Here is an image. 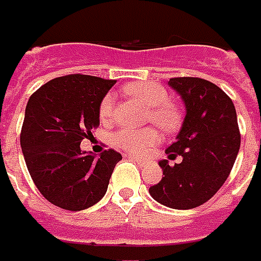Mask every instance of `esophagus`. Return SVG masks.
I'll list each match as a JSON object with an SVG mask.
<instances>
[{"label": "esophagus", "mask_w": 261, "mask_h": 261, "mask_svg": "<svg viewBox=\"0 0 261 261\" xmlns=\"http://www.w3.org/2000/svg\"><path fill=\"white\" fill-rule=\"evenodd\" d=\"M131 160H134L137 164H140V166H145L147 164V161L143 160V159H140V157H137V155H130Z\"/></svg>", "instance_id": "esophagus-1"}]
</instances>
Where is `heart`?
<instances>
[{"mask_svg":"<svg viewBox=\"0 0 261 261\" xmlns=\"http://www.w3.org/2000/svg\"><path fill=\"white\" fill-rule=\"evenodd\" d=\"M124 93L148 108L147 121H151L164 131H173L181 121L180 110L168 101L164 87L150 81H136L124 86ZM114 113V98L111 94L102 97L98 104V117L102 123H110ZM160 141L159 131L153 127L141 130H120L113 136V143L133 154H145Z\"/></svg>","mask_w":261,"mask_h":261,"instance_id":"obj_1","label":"heart"}]
</instances>
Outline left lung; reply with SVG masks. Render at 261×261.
<instances>
[{
	"mask_svg": "<svg viewBox=\"0 0 261 261\" xmlns=\"http://www.w3.org/2000/svg\"><path fill=\"white\" fill-rule=\"evenodd\" d=\"M168 86L181 95L186 117L166 153L170 160H182L159 163L164 177L150 194L167 207L189 210L208 201L227 180L240 150V131L234 104L220 87L198 77L170 79Z\"/></svg>",
	"mask_w": 261,
	"mask_h": 261,
	"instance_id": "1",
	"label": "left lung"
}]
</instances>
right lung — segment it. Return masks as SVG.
I'll return each instance as SVG.
<instances>
[{
  "instance_id": "obj_1",
  "label": "right lung",
  "mask_w": 261,
  "mask_h": 261,
  "mask_svg": "<svg viewBox=\"0 0 261 261\" xmlns=\"http://www.w3.org/2000/svg\"><path fill=\"white\" fill-rule=\"evenodd\" d=\"M114 80L70 74L45 83L30 97L19 143L34 184L64 210L79 212L104 197L121 154H84L80 144L100 125L98 104Z\"/></svg>"
}]
</instances>
